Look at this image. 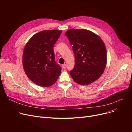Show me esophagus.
<instances>
[{
	"mask_svg": "<svg viewBox=\"0 0 132 132\" xmlns=\"http://www.w3.org/2000/svg\"><path fill=\"white\" fill-rule=\"evenodd\" d=\"M62 67L64 69H66V64H63L62 65Z\"/></svg>",
	"mask_w": 132,
	"mask_h": 132,
	"instance_id": "obj_1",
	"label": "esophagus"
}]
</instances>
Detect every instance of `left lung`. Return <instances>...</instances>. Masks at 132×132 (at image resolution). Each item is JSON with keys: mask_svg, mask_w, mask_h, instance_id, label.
Wrapping results in <instances>:
<instances>
[{"mask_svg": "<svg viewBox=\"0 0 132 132\" xmlns=\"http://www.w3.org/2000/svg\"><path fill=\"white\" fill-rule=\"evenodd\" d=\"M65 35L72 45L75 63L70 73L78 84L87 85L97 80L106 65V49L101 38L86 29H72Z\"/></svg>", "mask_w": 132, "mask_h": 132, "instance_id": "8db88e82", "label": "left lung"}]
</instances>
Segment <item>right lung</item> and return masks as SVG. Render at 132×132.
<instances>
[{
	"mask_svg": "<svg viewBox=\"0 0 132 132\" xmlns=\"http://www.w3.org/2000/svg\"><path fill=\"white\" fill-rule=\"evenodd\" d=\"M61 30H43L36 34L26 44L22 57L24 71L29 79L41 87L56 82L61 68L55 60L53 46Z\"/></svg>",
	"mask_w": 132,
	"mask_h": 132,
	"instance_id": "1",
	"label": "right lung"
}]
</instances>
